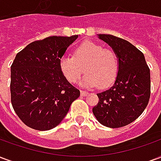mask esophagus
<instances>
[{
  "mask_svg": "<svg viewBox=\"0 0 161 161\" xmlns=\"http://www.w3.org/2000/svg\"><path fill=\"white\" fill-rule=\"evenodd\" d=\"M80 94H81V96H83V97H85L86 95H88V92H86V91H81Z\"/></svg>",
  "mask_w": 161,
  "mask_h": 161,
  "instance_id": "obj_1",
  "label": "esophagus"
}]
</instances>
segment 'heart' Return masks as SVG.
Returning <instances> with one entry per match:
<instances>
[{"instance_id": "obj_1", "label": "heart", "mask_w": 161, "mask_h": 161, "mask_svg": "<svg viewBox=\"0 0 161 161\" xmlns=\"http://www.w3.org/2000/svg\"><path fill=\"white\" fill-rule=\"evenodd\" d=\"M60 70L70 83H77L86 73L81 84L86 87L106 88L111 85L118 73V58L113 50L86 41L75 49L74 57L64 55L59 62Z\"/></svg>"}]
</instances>
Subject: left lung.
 <instances>
[{"label": "left lung", "instance_id": "left-lung-1", "mask_svg": "<svg viewBox=\"0 0 161 161\" xmlns=\"http://www.w3.org/2000/svg\"><path fill=\"white\" fill-rule=\"evenodd\" d=\"M118 58V73L108 90L97 93L92 108L97 121L108 128H121L142 115L150 98V70L144 54L127 40L110 34H98Z\"/></svg>", "mask_w": 161, "mask_h": 161}]
</instances>
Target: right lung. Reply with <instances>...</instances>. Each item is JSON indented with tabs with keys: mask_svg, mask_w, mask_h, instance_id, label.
Segmentation results:
<instances>
[{
	"mask_svg": "<svg viewBox=\"0 0 161 161\" xmlns=\"http://www.w3.org/2000/svg\"><path fill=\"white\" fill-rule=\"evenodd\" d=\"M77 38L48 37L17 53L11 65V103L26 126L40 131L55 128L79 97V90L67 81L59 66L61 58Z\"/></svg>",
	"mask_w": 161,
	"mask_h": 161,
	"instance_id": "add662e5",
	"label": "right lung"
}]
</instances>
